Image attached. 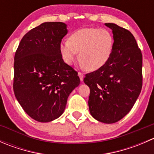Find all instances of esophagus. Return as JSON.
Segmentation results:
<instances>
[{
  "label": "esophagus",
  "instance_id": "obj_1",
  "mask_svg": "<svg viewBox=\"0 0 154 154\" xmlns=\"http://www.w3.org/2000/svg\"><path fill=\"white\" fill-rule=\"evenodd\" d=\"M78 76H79V77H80V80H81V81H83V74H82L81 72H78Z\"/></svg>",
  "mask_w": 154,
  "mask_h": 154
}]
</instances>
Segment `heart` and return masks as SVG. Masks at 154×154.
<instances>
[{"label": "heart", "instance_id": "heart-1", "mask_svg": "<svg viewBox=\"0 0 154 154\" xmlns=\"http://www.w3.org/2000/svg\"><path fill=\"white\" fill-rule=\"evenodd\" d=\"M114 38L108 29L83 28L73 32L68 41L62 42L60 51L66 64L71 66L79 57L81 66L89 71L101 68L112 52Z\"/></svg>", "mask_w": 154, "mask_h": 154}]
</instances>
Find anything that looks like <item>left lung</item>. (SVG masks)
<instances>
[{
  "instance_id": "left-lung-1",
  "label": "left lung",
  "mask_w": 154,
  "mask_h": 154,
  "mask_svg": "<svg viewBox=\"0 0 154 154\" xmlns=\"http://www.w3.org/2000/svg\"><path fill=\"white\" fill-rule=\"evenodd\" d=\"M114 46L109 59L100 69L86 74L89 87L91 116L106 124L119 122L130 111L142 87V54L133 34L112 23Z\"/></svg>"
}]
</instances>
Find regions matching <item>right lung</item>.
Listing matches in <instances>:
<instances>
[{
  "label": "right lung",
  "mask_w": 154,
  "mask_h": 154,
  "mask_svg": "<svg viewBox=\"0 0 154 154\" xmlns=\"http://www.w3.org/2000/svg\"><path fill=\"white\" fill-rule=\"evenodd\" d=\"M63 22H45L21 38L14 58L13 90L26 113L49 122L64 112L80 77L62 57L60 45L68 33Z\"/></svg>",
  "instance_id": "obj_1"
}]
</instances>
